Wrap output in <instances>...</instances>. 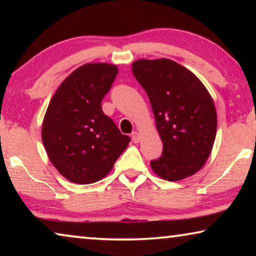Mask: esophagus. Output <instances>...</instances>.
<instances>
[{"instance_id":"34e87169","label":"esophagus","mask_w":256,"mask_h":256,"mask_svg":"<svg viewBox=\"0 0 256 256\" xmlns=\"http://www.w3.org/2000/svg\"><path fill=\"white\" fill-rule=\"evenodd\" d=\"M132 138L135 143H138L140 142V134H138V132H132Z\"/></svg>"}]
</instances>
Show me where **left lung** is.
Returning <instances> with one entry per match:
<instances>
[{"label": "left lung", "instance_id": "1", "mask_svg": "<svg viewBox=\"0 0 256 256\" xmlns=\"http://www.w3.org/2000/svg\"><path fill=\"white\" fill-rule=\"evenodd\" d=\"M132 74L149 98L163 142L158 160L150 162L157 176L180 180L204 166L216 132V112L208 90L191 71L170 59H140Z\"/></svg>", "mask_w": 256, "mask_h": 256}]
</instances>
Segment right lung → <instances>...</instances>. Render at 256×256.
<instances>
[{
	"label": "right lung",
	"instance_id": "obj_1",
	"mask_svg": "<svg viewBox=\"0 0 256 256\" xmlns=\"http://www.w3.org/2000/svg\"><path fill=\"white\" fill-rule=\"evenodd\" d=\"M118 72L116 66L107 62L80 66L48 104L42 141L51 163L72 183L102 180L130 142L101 108Z\"/></svg>",
	"mask_w": 256,
	"mask_h": 256
}]
</instances>
